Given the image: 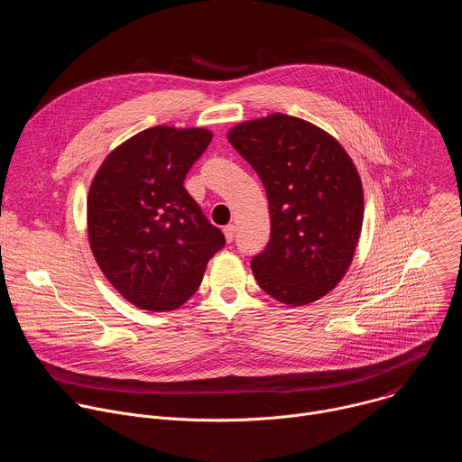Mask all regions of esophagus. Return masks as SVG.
Wrapping results in <instances>:
<instances>
[{"label":"esophagus","mask_w":462,"mask_h":462,"mask_svg":"<svg viewBox=\"0 0 462 462\" xmlns=\"http://www.w3.org/2000/svg\"><path fill=\"white\" fill-rule=\"evenodd\" d=\"M223 232H225V239H226L228 243H232V241H234V236H236V226H234V225H226V226L223 228Z\"/></svg>","instance_id":"1"}]
</instances>
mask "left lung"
<instances>
[{
  "mask_svg": "<svg viewBox=\"0 0 462 462\" xmlns=\"http://www.w3.org/2000/svg\"><path fill=\"white\" fill-rule=\"evenodd\" d=\"M228 141L267 189L271 239L250 261L257 285L292 307L331 292L364 221L362 180L347 152L321 127L283 113L234 125Z\"/></svg>",
  "mask_w": 462,
  "mask_h": 462,
  "instance_id": "1",
  "label": "left lung"
}]
</instances>
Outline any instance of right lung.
<instances>
[{
  "label": "right lung",
  "instance_id": "1",
  "mask_svg": "<svg viewBox=\"0 0 462 462\" xmlns=\"http://www.w3.org/2000/svg\"><path fill=\"white\" fill-rule=\"evenodd\" d=\"M212 141L205 127H148L115 148L88 195V236L107 282L144 310H173L199 289L223 232L184 188Z\"/></svg>",
  "mask_w": 462,
  "mask_h": 462
}]
</instances>
